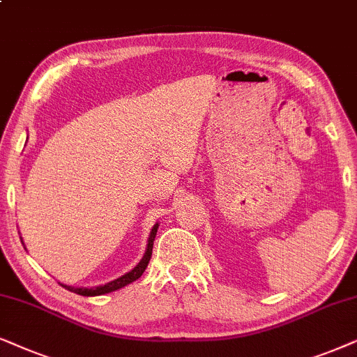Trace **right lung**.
Masks as SVG:
<instances>
[{"mask_svg": "<svg viewBox=\"0 0 357 357\" xmlns=\"http://www.w3.org/2000/svg\"><path fill=\"white\" fill-rule=\"evenodd\" d=\"M156 230H158V223L151 228V234H150V238H149V245H146V251L144 255V258L139 264L135 266L134 269L130 271V273L123 274L122 278L116 279V281H111L107 284H104V286H98V287H71V286H63L61 284V287L68 289V291L78 294V296H84V297H94V296H104V294H109V292H114L117 291V289H122L126 287L127 284L137 281V279L140 278L142 274H144V271L146 269V266H149V261L151 258V251H153V241H155V236H156Z\"/></svg>", "mask_w": 357, "mask_h": 357, "instance_id": "right-lung-1", "label": "right lung"}]
</instances>
